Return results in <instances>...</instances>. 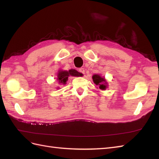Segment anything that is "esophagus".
<instances>
[{
    "instance_id": "1",
    "label": "esophagus",
    "mask_w": 159,
    "mask_h": 159,
    "mask_svg": "<svg viewBox=\"0 0 159 159\" xmlns=\"http://www.w3.org/2000/svg\"><path fill=\"white\" fill-rule=\"evenodd\" d=\"M79 72L80 73H81V74H85V70H84L83 68H80V69L79 70Z\"/></svg>"
}]
</instances>
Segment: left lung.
I'll return each instance as SVG.
<instances>
[{
    "label": "left lung",
    "mask_w": 159,
    "mask_h": 159,
    "mask_svg": "<svg viewBox=\"0 0 159 159\" xmlns=\"http://www.w3.org/2000/svg\"><path fill=\"white\" fill-rule=\"evenodd\" d=\"M93 81L96 84V85L99 87L100 89L104 90L107 88V84L105 79L104 78H102L98 74H94L92 76Z\"/></svg>",
    "instance_id": "8db88e82"
}]
</instances>
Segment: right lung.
Listing matches in <instances>:
<instances>
[{"label": "right lung", "mask_w": 159, "mask_h": 159, "mask_svg": "<svg viewBox=\"0 0 159 159\" xmlns=\"http://www.w3.org/2000/svg\"><path fill=\"white\" fill-rule=\"evenodd\" d=\"M69 76H81L82 74L74 69H71L69 71H60L57 74V80H59V83L66 84Z\"/></svg>", "instance_id": "1"}]
</instances>
